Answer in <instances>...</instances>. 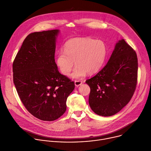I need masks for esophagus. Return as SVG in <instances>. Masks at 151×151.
Here are the masks:
<instances>
[{
	"instance_id": "obj_1",
	"label": "esophagus",
	"mask_w": 151,
	"mask_h": 151,
	"mask_svg": "<svg viewBox=\"0 0 151 151\" xmlns=\"http://www.w3.org/2000/svg\"><path fill=\"white\" fill-rule=\"evenodd\" d=\"M82 81H75V85L76 86V87H79V85H81L82 84Z\"/></svg>"
}]
</instances>
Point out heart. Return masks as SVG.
<instances>
[{
  "label": "heart",
  "mask_w": 151,
  "mask_h": 151,
  "mask_svg": "<svg viewBox=\"0 0 151 151\" xmlns=\"http://www.w3.org/2000/svg\"><path fill=\"white\" fill-rule=\"evenodd\" d=\"M107 55L106 44L100 40L90 37H75L69 39L60 50L56 58V64L61 73L67 76L72 70L75 61L76 66L70 76L82 79L88 73L98 72L103 66Z\"/></svg>",
  "instance_id": "b5f03b06"
}]
</instances>
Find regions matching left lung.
<instances>
[{
  "mask_svg": "<svg viewBox=\"0 0 151 151\" xmlns=\"http://www.w3.org/2000/svg\"><path fill=\"white\" fill-rule=\"evenodd\" d=\"M137 69L136 52L124 39L118 40L106 66L85 81L90 87L88 101L92 111L103 116L119 112L133 96Z\"/></svg>",
  "mask_w": 151,
  "mask_h": 151,
  "instance_id": "left-lung-1",
  "label": "left lung"
}]
</instances>
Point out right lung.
Segmentation results:
<instances>
[{
  "instance_id": "obj_1",
  "label": "right lung",
  "mask_w": 151,
  "mask_h": 151,
  "mask_svg": "<svg viewBox=\"0 0 151 151\" xmlns=\"http://www.w3.org/2000/svg\"><path fill=\"white\" fill-rule=\"evenodd\" d=\"M59 30L34 32L24 39L13 63V80L27 110L36 118L54 121L66 110L74 82L58 70L54 55Z\"/></svg>"
}]
</instances>
